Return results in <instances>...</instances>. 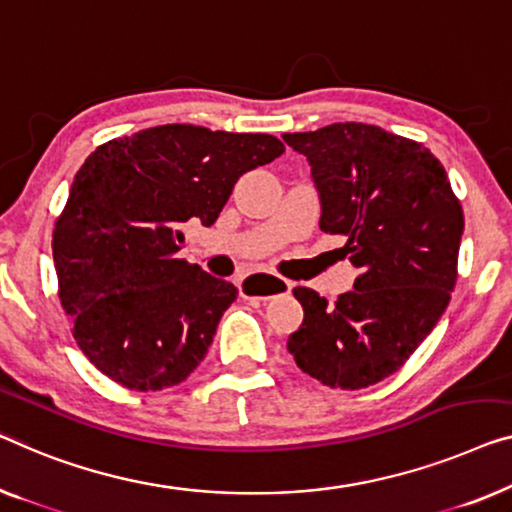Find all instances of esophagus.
I'll return each mask as SVG.
<instances>
[{"instance_id":"obj_1","label":"esophagus","mask_w":512,"mask_h":512,"mask_svg":"<svg viewBox=\"0 0 512 512\" xmlns=\"http://www.w3.org/2000/svg\"><path fill=\"white\" fill-rule=\"evenodd\" d=\"M293 284L286 279L279 277H270V274H249L240 281V293L242 298H254V300H270L274 295H284L291 293Z\"/></svg>"}]
</instances>
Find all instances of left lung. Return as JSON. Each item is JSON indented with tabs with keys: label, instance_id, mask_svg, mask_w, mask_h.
<instances>
[{
	"label": "left lung",
	"instance_id": "8db88e82",
	"mask_svg": "<svg viewBox=\"0 0 512 512\" xmlns=\"http://www.w3.org/2000/svg\"><path fill=\"white\" fill-rule=\"evenodd\" d=\"M305 154L321 201V231L344 235L353 291L335 305L307 286L288 337L295 365L330 388L360 390L395 374L450 302L464 233L446 168L422 143L374 124L337 122L284 133Z\"/></svg>",
	"mask_w": 512,
	"mask_h": 512
}]
</instances>
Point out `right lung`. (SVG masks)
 Returning a JSON list of instances; mask_svg holds the SVG:
<instances>
[{
    "label": "right lung",
    "mask_w": 512,
    "mask_h": 512,
    "mask_svg": "<svg viewBox=\"0 0 512 512\" xmlns=\"http://www.w3.org/2000/svg\"><path fill=\"white\" fill-rule=\"evenodd\" d=\"M268 133L164 124L108 140L73 177L53 233L59 300L92 365L129 390H164L201 365L231 281L177 256L212 226L247 170L281 157Z\"/></svg>",
    "instance_id": "right-lung-1"
}]
</instances>
